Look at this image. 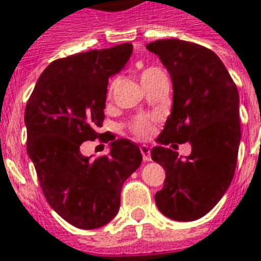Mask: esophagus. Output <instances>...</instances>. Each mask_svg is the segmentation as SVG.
<instances>
[{
    "mask_svg": "<svg viewBox=\"0 0 261 261\" xmlns=\"http://www.w3.org/2000/svg\"><path fill=\"white\" fill-rule=\"evenodd\" d=\"M140 151L141 155H143L144 162H149V160H151V151H149V147H148V145H141Z\"/></svg>",
    "mask_w": 261,
    "mask_h": 261,
    "instance_id": "1",
    "label": "esophagus"
}]
</instances>
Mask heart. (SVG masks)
Segmentation results:
<instances>
[{
  "label": "heart",
  "instance_id": "b5f03b06",
  "mask_svg": "<svg viewBox=\"0 0 261 261\" xmlns=\"http://www.w3.org/2000/svg\"><path fill=\"white\" fill-rule=\"evenodd\" d=\"M151 70H153V68H147V70H144V71L141 72V76L145 74H148V72L151 71ZM114 83H116V81H113V82L109 85V90H108V97L109 98L112 97V94H113ZM129 129H130V132H132L136 137H140V139H147L148 136H151L152 135L153 126H152V122L149 118L144 117V116H140V117L135 118V120L130 122V125H129Z\"/></svg>",
  "mask_w": 261,
  "mask_h": 261
}]
</instances>
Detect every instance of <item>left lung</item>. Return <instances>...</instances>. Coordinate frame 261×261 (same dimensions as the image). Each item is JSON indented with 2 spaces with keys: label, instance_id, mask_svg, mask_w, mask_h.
<instances>
[{
  "label": "left lung",
  "instance_id": "8db88e82",
  "mask_svg": "<svg viewBox=\"0 0 261 261\" xmlns=\"http://www.w3.org/2000/svg\"><path fill=\"white\" fill-rule=\"evenodd\" d=\"M159 56L172 81V109L151 158L166 170L163 189L155 194L158 209L175 221L207 214L224 197L236 170L241 129L239 91L221 59L195 43L164 39L147 44ZM192 144L182 160L166 148ZM174 145V144H173Z\"/></svg>",
  "mask_w": 261,
  "mask_h": 261
}]
</instances>
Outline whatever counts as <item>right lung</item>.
<instances>
[{"mask_svg":"<svg viewBox=\"0 0 261 261\" xmlns=\"http://www.w3.org/2000/svg\"><path fill=\"white\" fill-rule=\"evenodd\" d=\"M132 51L133 45L124 43L52 62L25 108L27 152L43 194L56 213L79 229L101 228L113 220L122 185L143 160L140 148L126 139L112 141L109 155L95 160L81 153L83 141L101 136L108 82Z\"/></svg>","mask_w":261,"mask_h":261,"instance_id":"1","label":"right lung"}]
</instances>
